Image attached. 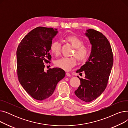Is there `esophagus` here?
<instances>
[{
    "instance_id": "esophagus-1",
    "label": "esophagus",
    "mask_w": 128,
    "mask_h": 128,
    "mask_svg": "<svg viewBox=\"0 0 128 128\" xmlns=\"http://www.w3.org/2000/svg\"><path fill=\"white\" fill-rule=\"evenodd\" d=\"M66 75L67 76H68V77H70V76H71L70 74V72H67L66 73Z\"/></svg>"
}]
</instances>
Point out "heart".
Here are the masks:
<instances>
[{
    "instance_id": "obj_1",
    "label": "heart",
    "mask_w": 128,
    "mask_h": 128,
    "mask_svg": "<svg viewBox=\"0 0 128 128\" xmlns=\"http://www.w3.org/2000/svg\"><path fill=\"white\" fill-rule=\"evenodd\" d=\"M75 48L72 55L75 56L63 58L57 60L56 65L64 70H70L77 63V59L79 62H83L88 58L89 53L88 46L83 44V41L75 35H70L65 38ZM50 51L56 56H58L60 53V45L58 42H53L50 46Z\"/></svg>"
}]
</instances>
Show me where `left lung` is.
<instances>
[{"label":"left lung","instance_id":"1","mask_svg":"<svg viewBox=\"0 0 128 128\" xmlns=\"http://www.w3.org/2000/svg\"><path fill=\"white\" fill-rule=\"evenodd\" d=\"M86 35L92 44L91 54L86 64L77 70L84 72L85 78H79L80 84L75 91L76 96L85 102L98 98L106 89L113 65V54L110 42L100 32L86 30Z\"/></svg>","mask_w":128,"mask_h":128}]
</instances>
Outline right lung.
I'll use <instances>...</instances> for the list:
<instances>
[{
	"label": "right lung",
	"mask_w": 128,
	"mask_h": 128,
	"mask_svg": "<svg viewBox=\"0 0 128 128\" xmlns=\"http://www.w3.org/2000/svg\"><path fill=\"white\" fill-rule=\"evenodd\" d=\"M56 30L44 27L35 28L23 38L16 50L18 81L26 92L37 100L52 96L58 83L65 76V71L60 68L44 70V63H50L49 50Z\"/></svg>",
	"instance_id": "1"
}]
</instances>
